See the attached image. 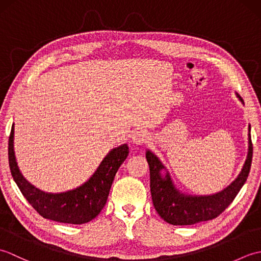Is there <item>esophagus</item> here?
<instances>
[{
  "label": "esophagus",
  "instance_id": "obj_1",
  "mask_svg": "<svg viewBox=\"0 0 261 261\" xmlns=\"http://www.w3.org/2000/svg\"><path fill=\"white\" fill-rule=\"evenodd\" d=\"M132 142L136 145H143V143L148 142V136L145 131H136L134 136H132Z\"/></svg>",
  "mask_w": 261,
  "mask_h": 261
}]
</instances>
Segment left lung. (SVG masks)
I'll return each mask as SVG.
<instances>
[{"mask_svg":"<svg viewBox=\"0 0 261 261\" xmlns=\"http://www.w3.org/2000/svg\"><path fill=\"white\" fill-rule=\"evenodd\" d=\"M238 97L243 102L239 95ZM250 129L249 125V150L242 170L228 187L213 195L192 196L177 191L169 174L167 173L165 177L160 174L165 168L163 164L148 150L146 158L150 170V192L153 206L160 218L173 225H192L218 218L236 198L248 178L253 150Z\"/></svg>","mask_w":261,"mask_h":261,"instance_id":"8db88e82","label":"left lung"}]
</instances>
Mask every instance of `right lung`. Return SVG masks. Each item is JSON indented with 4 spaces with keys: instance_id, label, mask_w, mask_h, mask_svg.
Returning <instances> with one entry per match:
<instances>
[{
    "instance_id": "right-lung-1",
    "label": "right lung",
    "mask_w": 261,
    "mask_h": 261,
    "mask_svg": "<svg viewBox=\"0 0 261 261\" xmlns=\"http://www.w3.org/2000/svg\"><path fill=\"white\" fill-rule=\"evenodd\" d=\"M13 137L14 125L9 138V166L14 181L22 195L42 218L60 223L83 224L96 218L107 204L116 171L129 154L126 145L114 148L85 184L65 193H45L28 182L20 173L14 156Z\"/></svg>"
}]
</instances>
